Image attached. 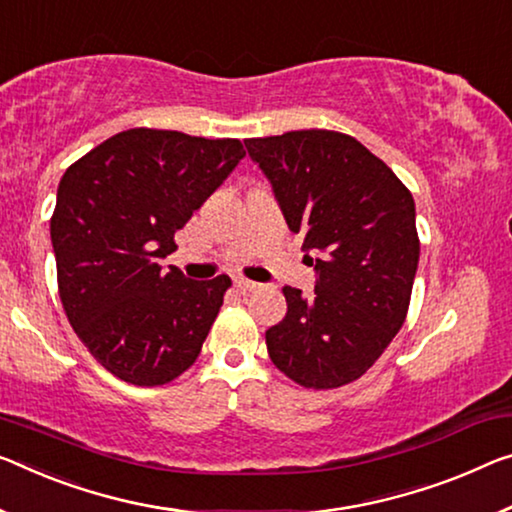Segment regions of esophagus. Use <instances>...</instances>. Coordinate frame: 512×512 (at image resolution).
<instances>
[{"label":"esophagus","instance_id":"esophagus-1","mask_svg":"<svg viewBox=\"0 0 512 512\" xmlns=\"http://www.w3.org/2000/svg\"><path fill=\"white\" fill-rule=\"evenodd\" d=\"M233 281H235V286H238L240 290H256V288H261V283L245 279V277H235Z\"/></svg>","mask_w":512,"mask_h":512}]
</instances>
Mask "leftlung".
Listing matches in <instances>:
<instances>
[{
	"label": "left lung",
	"instance_id": "8db88e82",
	"mask_svg": "<svg viewBox=\"0 0 512 512\" xmlns=\"http://www.w3.org/2000/svg\"><path fill=\"white\" fill-rule=\"evenodd\" d=\"M245 146L302 249L322 254L311 297L283 288L286 318L265 332L272 364L306 389L355 382L407 316L419 265L412 194L341 132L295 130Z\"/></svg>",
	"mask_w": 512,
	"mask_h": 512
}]
</instances>
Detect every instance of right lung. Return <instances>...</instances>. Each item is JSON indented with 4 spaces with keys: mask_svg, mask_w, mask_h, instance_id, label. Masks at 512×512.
I'll use <instances>...</instances> for the list:
<instances>
[{
    "mask_svg": "<svg viewBox=\"0 0 512 512\" xmlns=\"http://www.w3.org/2000/svg\"><path fill=\"white\" fill-rule=\"evenodd\" d=\"M242 157L240 139L132 128L61 178L50 222L61 304L91 355L123 382L167 384L199 357L231 279L192 281L160 261Z\"/></svg>",
    "mask_w": 512,
    "mask_h": 512,
    "instance_id": "1",
    "label": "right lung"
}]
</instances>
